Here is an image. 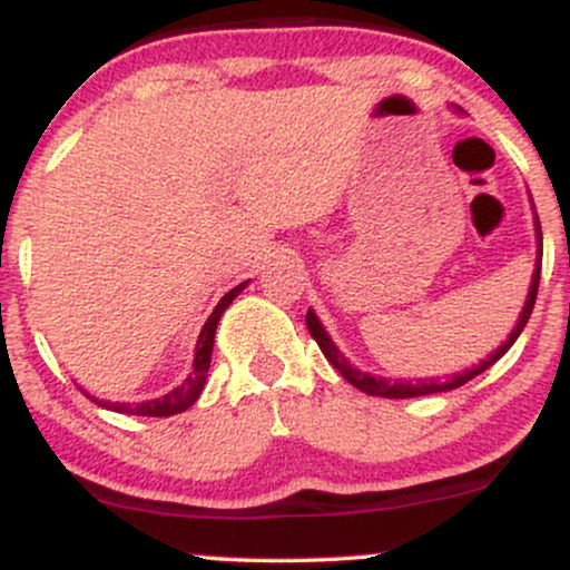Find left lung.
Listing matches in <instances>:
<instances>
[{"label":"left lung","mask_w":570,"mask_h":570,"mask_svg":"<svg viewBox=\"0 0 570 570\" xmlns=\"http://www.w3.org/2000/svg\"><path fill=\"white\" fill-rule=\"evenodd\" d=\"M535 238H539V246H541V225H539V217H535ZM539 278H541V252H539V259H535V271H533V281H531V292H528V299H525V307H522L520 318H517V326L512 330V335L507 337V343L501 345V348H495L493 353H490L488 358H482L480 364L472 370H463V372H455V375L444 377V381H440V377H429V381H385V377H375L370 375V372H362L356 367H351L348 358L343 356V353L337 351V345L332 343V337L326 335V330L322 326V322H318V316L313 311H307L305 316V324H307V332H311V337L316 340L318 348H322V353L326 358H330V364L335 367L340 375L345 377L351 385H356L358 391H364V394L370 396H385V399H412V396H426V394H442V391H453L458 389V385L469 383L472 377L482 375L488 367H493L495 362L507 353L509 348L514 345V340L520 337V332L525 330L528 318H531L533 313V305H535V292H539Z\"/></svg>","instance_id":"obj_1"}]
</instances>
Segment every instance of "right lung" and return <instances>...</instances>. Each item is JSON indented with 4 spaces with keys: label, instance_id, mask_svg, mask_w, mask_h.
Returning <instances> with one entry per match:
<instances>
[{
    "label": "right lung",
    "instance_id": "right-lung-1",
    "mask_svg": "<svg viewBox=\"0 0 570 570\" xmlns=\"http://www.w3.org/2000/svg\"><path fill=\"white\" fill-rule=\"evenodd\" d=\"M244 284H238L235 289H230L225 294V297L219 299V305L214 307L212 316L206 318V324H203L200 330V337H198V345H195V358H193V372L185 377V383L176 385L174 391H168L166 396L160 399H149V402H139V404H130V402H98L94 399L96 404H101V407L112 410V412H122V415H147V417H168V415H176V412H185L187 407H193L195 402H198L203 385H206V375H208V367H212V351H214V335H217V324L222 318V313L227 311V305L233 303L235 297H238L240 292H244Z\"/></svg>",
    "mask_w": 570,
    "mask_h": 570
}]
</instances>
